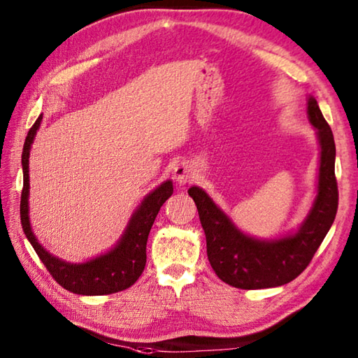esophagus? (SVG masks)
<instances>
[{"label": "esophagus", "mask_w": 358, "mask_h": 358, "mask_svg": "<svg viewBox=\"0 0 358 358\" xmlns=\"http://www.w3.org/2000/svg\"><path fill=\"white\" fill-rule=\"evenodd\" d=\"M175 180L178 181V185H186L189 181H193L196 177V170L189 162H181L175 167Z\"/></svg>", "instance_id": "esophagus-1"}]
</instances>
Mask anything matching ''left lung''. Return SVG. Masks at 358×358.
<instances>
[{
	"label": "left lung",
	"instance_id": "1",
	"mask_svg": "<svg viewBox=\"0 0 358 358\" xmlns=\"http://www.w3.org/2000/svg\"><path fill=\"white\" fill-rule=\"evenodd\" d=\"M308 119L317 128L320 156L318 194L301 230L275 241H259L241 233L225 213L197 186L188 194L196 202L207 241V257L218 278L239 289H264L296 280L312 262L338 212V181L334 175L336 145L331 127L317 99L308 98Z\"/></svg>",
	"mask_w": 358,
	"mask_h": 358
}]
</instances>
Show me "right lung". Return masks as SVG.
<instances>
[{"label":"right lung","instance_id":"1","mask_svg":"<svg viewBox=\"0 0 358 358\" xmlns=\"http://www.w3.org/2000/svg\"><path fill=\"white\" fill-rule=\"evenodd\" d=\"M41 122V115L27 133L24 151H22V169H24V186L20 194V223L35 252L46 270L64 289L76 292L82 296H104L124 291L135 282L143 273L146 265V243L149 231L159 210L165 201L173 193L172 181H165L157 189L145 197L138 210L133 213L128 223L124 236L117 246L108 254L99 255L85 264H67L52 257L41 248L31 233L29 222V156L30 146L34 143Z\"/></svg>","mask_w":358,"mask_h":358}]
</instances>
